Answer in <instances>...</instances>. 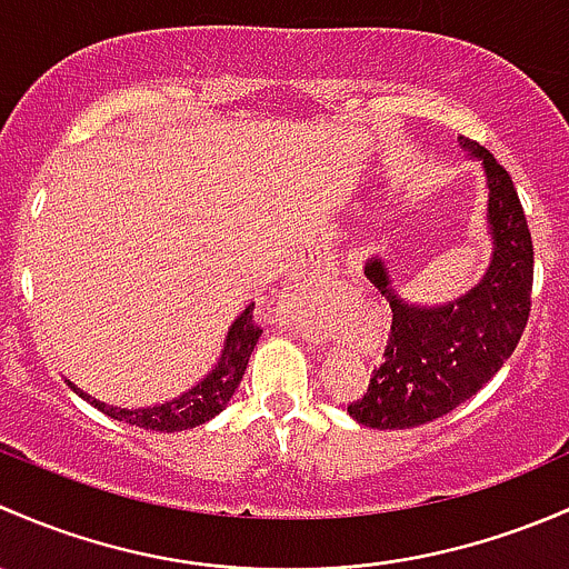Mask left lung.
Listing matches in <instances>:
<instances>
[{"mask_svg":"<svg viewBox=\"0 0 569 569\" xmlns=\"http://www.w3.org/2000/svg\"><path fill=\"white\" fill-rule=\"evenodd\" d=\"M468 156L488 174V224L493 260L482 282L443 307L406 303L389 282L383 262L372 257L367 279L391 307V331L383 365L348 413L378 430H406L455 411L477 395L518 348L531 312L535 246L523 204L507 169L482 144L460 137Z\"/></svg>","mask_w":569,"mask_h":569,"instance_id":"obj_1","label":"left lung"}]
</instances>
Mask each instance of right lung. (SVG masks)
Returning a JSON list of instances; mask_svg holds the SVG:
<instances>
[{
    "mask_svg": "<svg viewBox=\"0 0 569 569\" xmlns=\"http://www.w3.org/2000/svg\"><path fill=\"white\" fill-rule=\"evenodd\" d=\"M260 333L262 328L257 326L254 320V303H249V307L241 312V318L232 323L230 333H227V342H224V350H221L219 365L204 375L194 389L174 397V400L161 402V406L114 408V406H107V402L96 400V397H90L87 391H81L79 386L70 383V380L68 386L81 397V400L96 406L98 411L111 416V419L126 421V425H137V427H144V430H156V432L191 430V427L204 425V421L213 419L216 413L224 411V406L230 402V397L236 395L238 383H241L246 365H249V356L251 350H254Z\"/></svg>",
    "mask_w": 569,
    "mask_h": 569,
    "instance_id": "1",
    "label": "right lung"
}]
</instances>
